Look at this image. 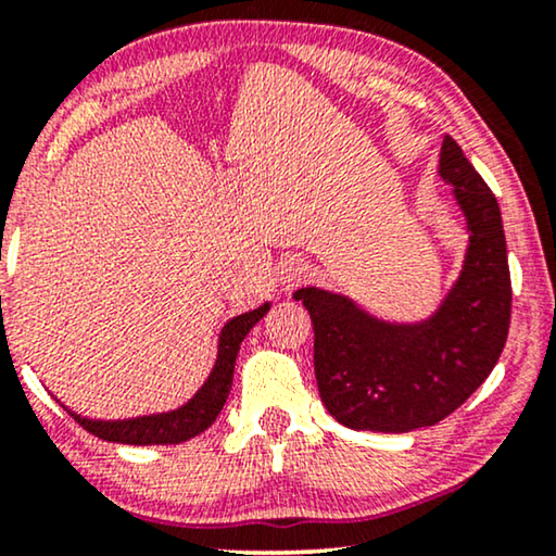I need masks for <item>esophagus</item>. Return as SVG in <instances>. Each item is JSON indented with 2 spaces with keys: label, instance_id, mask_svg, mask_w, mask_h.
I'll use <instances>...</instances> for the list:
<instances>
[{
  "label": "esophagus",
  "instance_id": "1",
  "mask_svg": "<svg viewBox=\"0 0 556 556\" xmlns=\"http://www.w3.org/2000/svg\"><path fill=\"white\" fill-rule=\"evenodd\" d=\"M280 273H283V283L291 288V286L301 283V280L308 278V265L303 261H288Z\"/></svg>",
  "mask_w": 556,
  "mask_h": 556
}]
</instances>
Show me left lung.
Listing matches in <instances>:
<instances>
[{"label":"left lung","instance_id":"obj_1","mask_svg":"<svg viewBox=\"0 0 556 556\" xmlns=\"http://www.w3.org/2000/svg\"><path fill=\"white\" fill-rule=\"evenodd\" d=\"M438 174L468 227L460 276L422 321H384L349 295L293 293L314 321V367L324 407L352 430L409 432L435 425L485 382L511 324V276L498 202L451 136Z\"/></svg>","mask_w":556,"mask_h":556}]
</instances>
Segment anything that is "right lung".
<instances>
[{"mask_svg":"<svg viewBox=\"0 0 556 556\" xmlns=\"http://www.w3.org/2000/svg\"><path fill=\"white\" fill-rule=\"evenodd\" d=\"M268 311L270 303H263V306H257L255 311H248V314L230 318V321L223 326L217 341L215 367H212L210 377L204 379L200 390L194 392V397L177 409L156 415L128 417V420H90V417L73 413V409H67L65 405L63 407L80 422V428L93 432L96 438L109 440V443L177 445L185 443L189 438H197L217 420L219 413H223L227 394H230L232 387L235 359H238L242 339L248 337L250 329H253Z\"/></svg>","mask_w":556,"mask_h":556,"instance_id":"1","label":"right lung"}]
</instances>
